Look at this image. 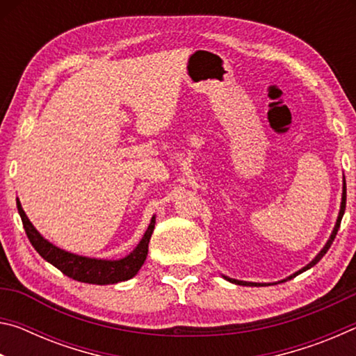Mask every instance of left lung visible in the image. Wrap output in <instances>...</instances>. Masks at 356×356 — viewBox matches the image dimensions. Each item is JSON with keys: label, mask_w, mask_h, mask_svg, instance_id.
<instances>
[{"label": "left lung", "mask_w": 356, "mask_h": 356, "mask_svg": "<svg viewBox=\"0 0 356 356\" xmlns=\"http://www.w3.org/2000/svg\"><path fill=\"white\" fill-rule=\"evenodd\" d=\"M346 177H344V186H342V201H341V210H339V215H337V220H336V226H334V229H333V232H331V236H330V238H328V242L325 243V246L322 248V251L318 252V254L312 259V261L306 265V267H303L301 270H298L297 273H293V275H291L289 276V278H286V280H282V281H280V282H284V281H287V280H292V278H295V276L297 275H300V273H303V272H306V270H309L311 267H314V265L321 261V259L327 254V251L330 250V246H331V243H333V240L336 238V234H337V231H339V226H341V220H342V216H344V212H346ZM225 280H227L229 282H234V284H238V286H270V284H264V282H246V281H238V280H232V278H227V276H225Z\"/></svg>", "instance_id": "8db88e82"}]
</instances>
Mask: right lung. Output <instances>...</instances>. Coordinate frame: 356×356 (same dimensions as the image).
Segmentation results:
<instances>
[{
	"label": "right lung",
	"mask_w": 356,
	"mask_h": 356,
	"mask_svg": "<svg viewBox=\"0 0 356 356\" xmlns=\"http://www.w3.org/2000/svg\"><path fill=\"white\" fill-rule=\"evenodd\" d=\"M17 209H19L20 218L25 227V232L29 238V242L34 246V250L45 259L47 262L55 265L58 270L69 276V278L88 282V284H116L120 281H127L140 272L144 261L147 257L149 250V240L152 236L155 227V216L150 220V225L147 231L144 232L141 242L138 243L136 248L119 261H106V259H92L74 254V252L64 251L58 248L53 243L48 242L38 232V229L33 226V222L28 220L25 210L22 209V204L17 197Z\"/></svg>",
	"instance_id": "1"
}]
</instances>
